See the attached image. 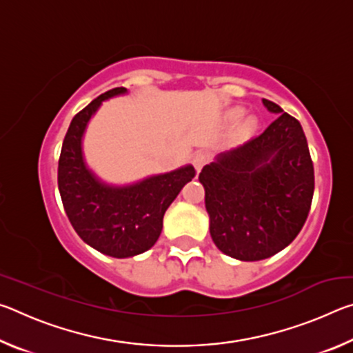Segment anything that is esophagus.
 Instances as JSON below:
<instances>
[{"mask_svg": "<svg viewBox=\"0 0 353 353\" xmlns=\"http://www.w3.org/2000/svg\"><path fill=\"white\" fill-rule=\"evenodd\" d=\"M191 162H193L196 171L199 172L202 170V166H204L208 162V154H205V152H196L193 155V160H191Z\"/></svg>", "mask_w": 353, "mask_h": 353, "instance_id": "obj_1", "label": "esophagus"}]
</instances>
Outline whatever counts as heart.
Here are the masks:
<instances>
[{"mask_svg":"<svg viewBox=\"0 0 353 353\" xmlns=\"http://www.w3.org/2000/svg\"><path fill=\"white\" fill-rule=\"evenodd\" d=\"M241 113H243V110H241V109H236V110L234 112V117H235V118L241 117ZM255 126H256V121H255V118H254V117H249V118L244 119V124H243V128L246 129L248 132H252V130L255 129Z\"/></svg>","mask_w":353,"mask_h":353,"instance_id":"1","label":"heart"}]
</instances>
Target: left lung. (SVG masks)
I'll return each mask as SVG.
<instances>
[{
    "label": "left lung",
    "mask_w": 353,
    "mask_h": 353,
    "mask_svg": "<svg viewBox=\"0 0 353 353\" xmlns=\"http://www.w3.org/2000/svg\"><path fill=\"white\" fill-rule=\"evenodd\" d=\"M277 118L244 145L219 152L199 174L210 235L221 252L241 261L270 259L305 224L314 170L301 123L272 101Z\"/></svg>",
    "instance_id": "1"
}]
</instances>
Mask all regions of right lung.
Returning a JSON list of instances; mask_svg holds the SVG:
<instances>
[{"mask_svg": "<svg viewBox=\"0 0 353 353\" xmlns=\"http://www.w3.org/2000/svg\"><path fill=\"white\" fill-rule=\"evenodd\" d=\"M126 93L124 87L105 92L71 119L57 171L63 208L76 234L88 246L115 259H129L154 246L162 234L165 212L196 174L193 165H185L117 185L103 181L87 165L82 140L88 121L104 101Z\"/></svg>", "mask_w": 353, "mask_h": 353, "instance_id": "1", "label": "right lung"}]
</instances>
